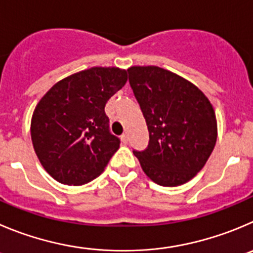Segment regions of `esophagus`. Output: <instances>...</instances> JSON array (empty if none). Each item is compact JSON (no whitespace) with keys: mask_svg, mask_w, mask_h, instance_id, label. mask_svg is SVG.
Wrapping results in <instances>:
<instances>
[{"mask_svg":"<svg viewBox=\"0 0 253 253\" xmlns=\"http://www.w3.org/2000/svg\"><path fill=\"white\" fill-rule=\"evenodd\" d=\"M121 140H122V142H124V143L128 142V134H127V133L122 134V136H121Z\"/></svg>","mask_w":253,"mask_h":253,"instance_id":"34e87169","label":"esophagus"}]
</instances>
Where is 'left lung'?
<instances>
[{"instance_id":"8db88e82","label":"left lung","mask_w":253,"mask_h":253,"mask_svg":"<svg viewBox=\"0 0 253 253\" xmlns=\"http://www.w3.org/2000/svg\"><path fill=\"white\" fill-rule=\"evenodd\" d=\"M127 71L150 133L147 148L133 151L143 172L165 187L188 182L216 145L212 103L192 82L169 70L132 66Z\"/></svg>"}]
</instances>
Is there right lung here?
Listing matches in <instances>:
<instances>
[{
  "label": "right lung",
  "instance_id": "right-lung-1",
  "mask_svg": "<svg viewBox=\"0 0 253 253\" xmlns=\"http://www.w3.org/2000/svg\"><path fill=\"white\" fill-rule=\"evenodd\" d=\"M126 82V70L91 67L58 81L37 103L32 145L56 181L81 186L102 173L120 147L108 129L105 106Z\"/></svg>",
  "mask_w": 253,
  "mask_h": 253
}]
</instances>
